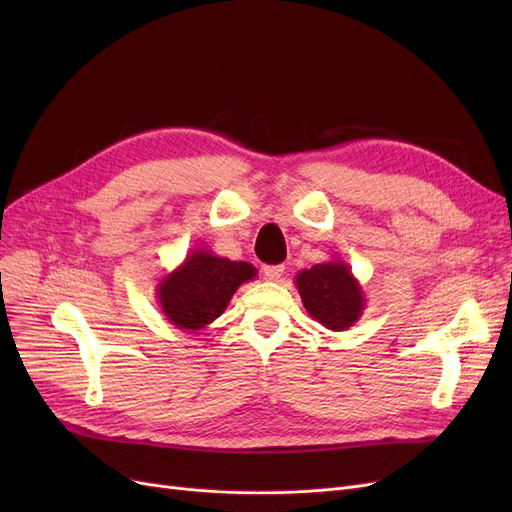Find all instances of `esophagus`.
<instances>
[{"mask_svg": "<svg viewBox=\"0 0 512 512\" xmlns=\"http://www.w3.org/2000/svg\"><path fill=\"white\" fill-rule=\"evenodd\" d=\"M262 273H265L269 282H280L282 275H284V265H269V267L262 269Z\"/></svg>", "mask_w": 512, "mask_h": 512, "instance_id": "obj_1", "label": "esophagus"}]
</instances>
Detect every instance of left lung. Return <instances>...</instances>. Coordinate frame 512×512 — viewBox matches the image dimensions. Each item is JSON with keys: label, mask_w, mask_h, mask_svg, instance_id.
<instances>
[{"label": "left lung", "mask_w": 512, "mask_h": 512, "mask_svg": "<svg viewBox=\"0 0 512 512\" xmlns=\"http://www.w3.org/2000/svg\"><path fill=\"white\" fill-rule=\"evenodd\" d=\"M307 314L331 331H346L363 316L365 294L348 262L333 258L294 277Z\"/></svg>", "instance_id": "8db88e82"}]
</instances>
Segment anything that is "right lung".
<instances>
[{"label":"right lung","instance_id":"right-lung-1","mask_svg":"<svg viewBox=\"0 0 512 512\" xmlns=\"http://www.w3.org/2000/svg\"><path fill=\"white\" fill-rule=\"evenodd\" d=\"M258 275L256 267L243 260H230L196 247L181 265L164 275L156 297L164 318L175 329L198 333L224 314L232 294Z\"/></svg>","mask_w":512,"mask_h":512}]
</instances>
